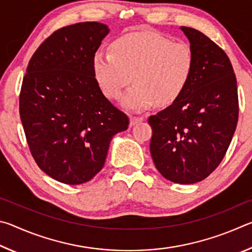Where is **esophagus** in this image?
Returning <instances> with one entry per match:
<instances>
[{"instance_id": "esophagus-1", "label": "esophagus", "mask_w": 252, "mask_h": 252, "mask_svg": "<svg viewBox=\"0 0 252 252\" xmlns=\"http://www.w3.org/2000/svg\"><path fill=\"white\" fill-rule=\"evenodd\" d=\"M142 121H143V117H141V116H131L130 117V125L131 126L138 125V123L142 122Z\"/></svg>"}]
</instances>
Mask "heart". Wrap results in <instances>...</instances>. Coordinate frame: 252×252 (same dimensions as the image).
<instances>
[{
  "mask_svg": "<svg viewBox=\"0 0 252 252\" xmlns=\"http://www.w3.org/2000/svg\"><path fill=\"white\" fill-rule=\"evenodd\" d=\"M112 53L99 50L93 55V72L104 94L131 110H144L155 102L167 105L176 101L189 83L194 53L186 42H172L156 32H139L119 37Z\"/></svg>",
  "mask_w": 252,
  "mask_h": 252,
  "instance_id": "1",
  "label": "heart"
}]
</instances>
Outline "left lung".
<instances>
[{"instance_id":"obj_1","label":"left lung","mask_w":252,"mask_h":252,"mask_svg":"<svg viewBox=\"0 0 252 252\" xmlns=\"http://www.w3.org/2000/svg\"><path fill=\"white\" fill-rule=\"evenodd\" d=\"M194 53V67L181 95L149 117L150 152L165 179L190 185L222 161L239 116L237 79L224 51L202 32L181 27Z\"/></svg>"}]
</instances>
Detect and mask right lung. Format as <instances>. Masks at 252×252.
Here are the masks:
<instances>
[{"instance_id": "add662e5", "label": "right lung", "mask_w": 252, "mask_h": 252, "mask_svg": "<svg viewBox=\"0 0 252 252\" xmlns=\"http://www.w3.org/2000/svg\"><path fill=\"white\" fill-rule=\"evenodd\" d=\"M105 24L61 28L30 60L20 92V118L37 167L65 185L90 181L103 168L111 140L129 118L103 95L93 55Z\"/></svg>"}]
</instances>
